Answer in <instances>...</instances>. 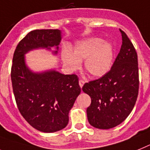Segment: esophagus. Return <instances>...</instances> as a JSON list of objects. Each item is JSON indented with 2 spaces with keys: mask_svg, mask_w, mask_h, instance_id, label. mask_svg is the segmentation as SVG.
Here are the masks:
<instances>
[{
  "mask_svg": "<svg viewBox=\"0 0 150 150\" xmlns=\"http://www.w3.org/2000/svg\"><path fill=\"white\" fill-rule=\"evenodd\" d=\"M84 84H85V81H83L82 79H80V80H79V85H80V87H81V88H82L83 85H84Z\"/></svg>",
  "mask_w": 150,
  "mask_h": 150,
  "instance_id": "34e87169",
  "label": "esophagus"
}]
</instances>
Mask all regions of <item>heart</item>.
Returning a JSON list of instances; mask_svg holds the SVG:
<instances>
[{
	"label": "heart",
	"instance_id": "heart-1",
	"mask_svg": "<svg viewBox=\"0 0 150 150\" xmlns=\"http://www.w3.org/2000/svg\"><path fill=\"white\" fill-rule=\"evenodd\" d=\"M65 66L71 71L76 70L85 59L84 66L91 76L100 77L105 75L113 62V49L110 43L100 39H89L79 42L72 52L65 51L62 56Z\"/></svg>",
	"mask_w": 150,
	"mask_h": 150
}]
</instances>
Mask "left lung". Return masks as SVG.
Returning a JSON list of instances; mask_svg holds the SVG:
<instances>
[{
  "label": "left lung",
  "mask_w": 150,
  "mask_h": 150,
  "mask_svg": "<svg viewBox=\"0 0 150 150\" xmlns=\"http://www.w3.org/2000/svg\"><path fill=\"white\" fill-rule=\"evenodd\" d=\"M120 31L122 45L112 67L105 75L82 87L91 99L87 108L88 120L98 129H110L121 124L133 110L139 92L137 53L127 35Z\"/></svg>",
  "instance_id": "1"
}]
</instances>
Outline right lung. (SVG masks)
<instances>
[{"mask_svg": "<svg viewBox=\"0 0 150 150\" xmlns=\"http://www.w3.org/2000/svg\"><path fill=\"white\" fill-rule=\"evenodd\" d=\"M60 40L59 30L30 31L16 47L11 66L12 87L19 111L33 127L45 133L59 131L67 126L69 110L81 93L79 77L56 71L33 73L26 68L23 56L36 48L57 46Z\"/></svg>", "mask_w": 150, "mask_h": 150, "instance_id": "right-lung-1", "label": "right lung"}]
</instances>
